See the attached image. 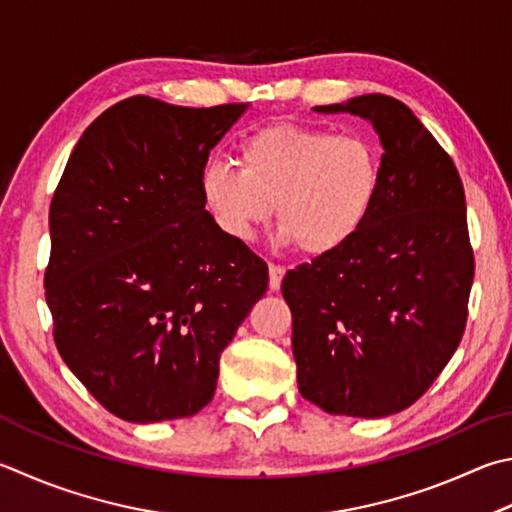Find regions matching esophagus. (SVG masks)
<instances>
[{
	"label": "esophagus",
	"instance_id": "34e87169",
	"mask_svg": "<svg viewBox=\"0 0 512 512\" xmlns=\"http://www.w3.org/2000/svg\"><path fill=\"white\" fill-rule=\"evenodd\" d=\"M284 273H286L284 266H277V264L268 266V288H271V291H280Z\"/></svg>",
	"mask_w": 512,
	"mask_h": 512
}]
</instances>
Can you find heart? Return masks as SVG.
Masks as SVG:
<instances>
[{"label": "heart", "mask_w": 512, "mask_h": 512, "mask_svg": "<svg viewBox=\"0 0 512 512\" xmlns=\"http://www.w3.org/2000/svg\"><path fill=\"white\" fill-rule=\"evenodd\" d=\"M239 167L210 161L199 188L219 230L248 244L273 215L284 244L324 257L345 248L369 224L383 170L362 134L273 125L239 145Z\"/></svg>", "instance_id": "1"}]
</instances>
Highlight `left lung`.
Here are the masks:
<instances>
[{
	"instance_id": "obj_1",
	"label": "left lung",
	"mask_w": 512,
	"mask_h": 512,
	"mask_svg": "<svg viewBox=\"0 0 512 512\" xmlns=\"http://www.w3.org/2000/svg\"><path fill=\"white\" fill-rule=\"evenodd\" d=\"M351 114L383 145L374 215L336 253L288 271L297 389L329 414L403 412L439 378L468 320L475 259L457 167L401 100L365 94Z\"/></svg>"
}]
</instances>
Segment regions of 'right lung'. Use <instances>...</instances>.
Instances as JSON below:
<instances>
[{"label": "right lung", "mask_w": 512, "mask_h": 512, "mask_svg": "<svg viewBox=\"0 0 512 512\" xmlns=\"http://www.w3.org/2000/svg\"><path fill=\"white\" fill-rule=\"evenodd\" d=\"M248 105L134 96L91 123L49 210L46 304L62 360L114 416H194L219 356L262 300L268 266L201 199L210 150Z\"/></svg>", "instance_id": "right-lung-1"}]
</instances>
